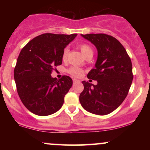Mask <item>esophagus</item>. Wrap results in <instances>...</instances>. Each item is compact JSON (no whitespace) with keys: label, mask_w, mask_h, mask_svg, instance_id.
I'll list each match as a JSON object with an SVG mask.
<instances>
[{"label":"esophagus","mask_w":150,"mask_h":150,"mask_svg":"<svg viewBox=\"0 0 150 150\" xmlns=\"http://www.w3.org/2000/svg\"><path fill=\"white\" fill-rule=\"evenodd\" d=\"M80 82V80H77V79H73V82L74 83H75V82Z\"/></svg>","instance_id":"34e87169"}]
</instances>
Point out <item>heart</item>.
I'll list each match as a JSON object with an SVG mask.
<instances>
[{"mask_svg":"<svg viewBox=\"0 0 150 150\" xmlns=\"http://www.w3.org/2000/svg\"><path fill=\"white\" fill-rule=\"evenodd\" d=\"M80 49L81 50V52H82V54L85 56V57H87V56H93L94 51H93V49L89 45V44H80ZM68 52H69V49H68V47L65 48L63 51V54H62L63 60H66L67 57H68ZM68 73H69L70 75H73V76L75 77H81L83 75V70L80 69L78 67L73 66L68 70Z\"/></svg>","mask_w":150,"mask_h":150,"instance_id":"1","label":"heart"}]
</instances>
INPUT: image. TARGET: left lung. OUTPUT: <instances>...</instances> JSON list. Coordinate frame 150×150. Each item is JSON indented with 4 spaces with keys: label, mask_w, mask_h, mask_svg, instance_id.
Instances as JSON below:
<instances>
[{
    "label": "left lung",
    "mask_w": 150,
    "mask_h": 150,
    "mask_svg": "<svg viewBox=\"0 0 150 150\" xmlns=\"http://www.w3.org/2000/svg\"><path fill=\"white\" fill-rule=\"evenodd\" d=\"M81 36L95 46L98 54L95 68L87 74L89 79L97 81V85L82 81L84 90L80 95V102L88 112L108 114L128 95L133 79L131 60L116 38L105 34Z\"/></svg>",
    "instance_id": "8db88e82"
}]
</instances>
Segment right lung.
Returning <instances> with one entry per match:
<instances>
[{
    "instance_id": "obj_1",
    "label": "right lung",
    "mask_w": 150,
    "mask_h": 150,
    "mask_svg": "<svg viewBox=\"0 0 150 150\" xmlns=\"http://www.w3.org/2000/svg\"><path fill=\"white\" fill-rule=\"evenodd\" d=\"M77 34H43L27 43L18 58L14 79L18 95L29 111L41 116L58 111L73 85L69 76L51 77L53 67L62 64V54Z\"/></svg>"
}]
</instances>
